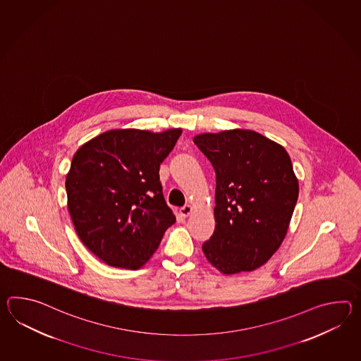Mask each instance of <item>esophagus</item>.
Here are the masks:
<instances>
[{
  "label": "esophagus",
  "mask_w": 361,
  "mask_h": 361,
  "mask_svg": "<svg viewBox=\"0 0 361 361\" xmlns=\"http://www.w3.org/2000/svg\"><path fill=\"white\" fill-rule=\"evenodd\" d=\"M192 214V206H189V204H186L184 207H181L180 209V215L183 217L190 216Z\"/></svg>",
  "instance_id": "34e87169"
}]
</instances>
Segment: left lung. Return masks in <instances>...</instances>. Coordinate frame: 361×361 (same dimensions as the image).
<instances>
[{
    "label": "left lung",
    "mask_w": 361,
    "mask_h": 361,
    "mask_svg": "<svg viewBox=\"0 0 361 361\" xmlns=\"http://www.w3.org/2000/svg\"><path fill=\"white\" fill-rule=\"evenodd\" d=\"M216 173L215 232L202 246L224 274L265 264L288 233L299 184L283 146L249 129L192 138Z\"/></svg>",
    "instance_id": "left-lung-1"
}]
</instances>
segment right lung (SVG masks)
I'll use <instances>...</instances> for the list:
<instances>
[{"mask_svg":"<svg viewBox=\"0 0 361 361\" xmlns=\"http://www.w3.org/2000/svg\"><path fill=\"white\" fill-rule=\"evenodd\" d=\"M183 129H111L73 155L67 209L84 246L104 263L138 269L176 221L161 192L159 167Z\"/></svg>","mask_w":361,"mask_h":361,"instance_id":"add662e5","label":"right lung"}]
</instances>
